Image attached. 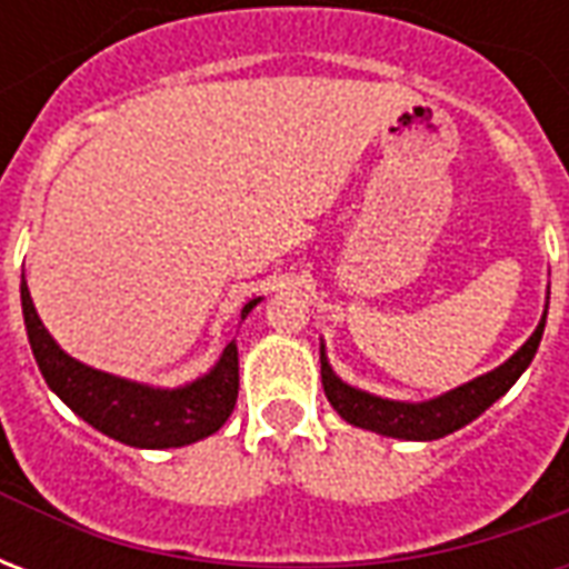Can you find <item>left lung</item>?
Instances as JSON below:
<instances>
[{
	"instance_id": "8db88e82",
	"label": "left lung",
	"mask_w": 569,
	"mask_h": 569,
	"mask_svg": "<svg viewBox=\"0 0 569 569\" xmlns=\"http://www.w3.org/2000/svg\"><path fill=\"white\" fill-rule=\"evenodd\" d=\"M542 329H546V317L537 326V332L527 338V345L509 362H502L500 369L488 371V375H481L476 381L463 383V387H457V390L439 396L432 402L411 406V402H390V399L362 393L357 387H347L341 378H335L332 366L326 362V357H320L322 390H326V399L332 402L335 411L353 427L371 429V432H381V436H393V439H441L453 429L466 427L469 420H476L485 408L493 406L521 378V371L530 366V359L537 357Z\"/></svg>"
}]
</instances>
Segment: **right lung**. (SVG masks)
<instances>
[{
    "mask_svg": "<svg viewBox=\"0 0 569 569\" xmlns=\"http://www.w3.org/2000/svg\"><path fill=\"white\" fill-rule=\"evenodd\" d=\"M20 305H23L32 357L39 362L48 387L81 420H88L109 439L124 441L133 448H179V445L207 439L231 418L237 387H240L234 341L224 347L216 369L203 375L200 381L179 387V390H151L142 383L121 381L106 371L88 369L67 357L39 320L27 283H20ZM252 308L256 301H249L243 308V317Z\"/></svg>",
    "mask_w": 569,
    "mask_h": 569,
    "instance_id": "add662e5",
    "label": "right lung"
}]
</instances>
